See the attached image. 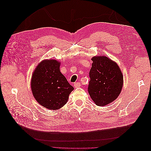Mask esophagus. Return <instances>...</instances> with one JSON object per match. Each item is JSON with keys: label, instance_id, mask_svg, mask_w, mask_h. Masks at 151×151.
<instances>
[{"label": "esophagus", "instance_id": "34e87169", "mask_svg": "<svg viewBox=\"0 0 151 151\" xmlns=\"http://www.w3.org/2000/svg\"><path fill=\"white\" fill-rule=\"evenodd\" d=\"M74 88H79V87L81 86V83H77V82H76V83H74Z\"/></svg>", "mask_w": 151, "mask_h": 151}]
</instances>
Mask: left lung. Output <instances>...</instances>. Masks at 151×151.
<instances>
[{
	"instance_id": "1",
	"label": "left lung",
	"mask_w": 151,
	"mask_h": 151,
	"mask_svg": "<svg viewBox=\"0 0 151 151\" xmlns=\"http://www.w3.org/2000/svg\"><path fill=\"white\" fill-rule=\"evenodd\" d=\"M88 90L93 101L99 106H106L118 98L122 89L123 76L115 62L104 56L92 58Z\"/></svg>"
}]
</instances>
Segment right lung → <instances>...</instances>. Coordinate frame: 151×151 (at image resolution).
<instances>
[{
  "label": "right lung",
  "mask_w": 151,
  "mask_h": 151,
  "mask_svg": "<svg viewBox=\"0 0 151 151\" xmlns=\"http://www.w3.org/2000/svg\"><path fill=\"white\" fill-rule=\"evenodd\" d=\"M60 64L53 59L43 60L36 67L31 78V88L35 99L53 110L64 106L74 90L60 72Z\"/></svg>",
  "instance_id": "1"
}]
</instances>
